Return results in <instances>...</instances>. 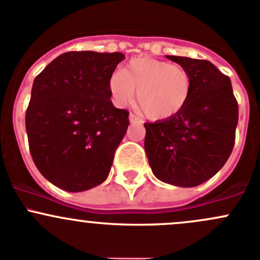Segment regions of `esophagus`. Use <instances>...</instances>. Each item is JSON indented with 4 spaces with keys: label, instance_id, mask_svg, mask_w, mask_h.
<instances>
[{
    "label": "esophagus",
    "instance_id": "obj_1",
    "mask_svg": "<svg viewBox=\"0 0 260 260\" xmlns=\"http://www.w3.org/2000/svg\"><path fill=\"white\" fill-rule=\"evenodd\" d=\"M129 122L132 123V124H141V123H143V120L141 119L140 117H137L136 114L131 113L129 114Z\"/></svg>",
    "mask_w": 260,
    "mask_h": 260
}]
</instances>
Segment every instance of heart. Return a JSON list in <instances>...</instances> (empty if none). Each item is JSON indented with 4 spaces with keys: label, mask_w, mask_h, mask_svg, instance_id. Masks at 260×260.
I'll list each match as a JSON object with an SVG mask.
<instances>
[{
    "label": "heart",
    "mask_w": 260,
    "mask_h": 260,
    "mask_svg": "<svg viewBox=\"0 0 260 260\" xmlns=\"http://www.w3.org/2000/svg\"><path fill=\"white\" fill-rule=\"evenodd\" d=\"M118 104L135 98L141 111L152 119H167L183 109L191 93V78L185 68L153 57H137L109 79Z\"/></svg>",
    "instance_id": "obj_1"
}]
</instances>
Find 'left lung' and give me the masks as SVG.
Listing matches in <instances>:
<instances>
[{
	"mask_svg": "<svg viewBox=\"0 0 260 260\" xmlns=\"http://www.w3.org/2000/svg\"><path fill=\"white\" fill-rule=\"evenodd\" d=\"M191 78L187 103L176 115L145 123V149L154 176L180 187L211 179L230 157L239 108L232 81L208 60L171 56Z\"/></svg>",
	"mask_w": 260,
	"mask_h": 260,
	"instance_id": "left-lung-1",
	"label": "left lung"
}]
</instances>
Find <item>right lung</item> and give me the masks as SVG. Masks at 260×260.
Instances as JSON below:
<instances>
[{
	"label": "right lung",
	"instance_id": "right-lung-1",
	"mask_svg": "<svg viewBox=\"0 0 260 260\" xmlns=\"http://www.w3.org/2000/svg\"><path fill=\"white\" fill-rule=\"evenodd\" d=\"M122 52L69 51L35 78L26 111L31 157L52 185L80 192L108 177L129 125L111 101L109 79Z\"/></svg>",
	"mask_w": 260,
	"mask_h": 260
}]
</instances>
